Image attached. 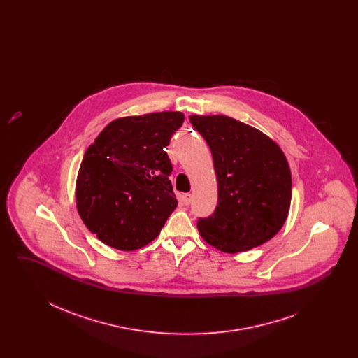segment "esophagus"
Wrapping results in <instances>:
<instances>
[{
	"label": "esophagus",
	"instance_id": "esophagus-1",
	"mask_svg": "<svg viewBox=\"0 0 358 358\" xmlns=\"http://www.w3.org/2000/svg\"><path fill=\"white\" fill-rule=\"evenodd\" d=\"M181 201H182V204L189 205L192 203V194L190 193H187V194H184L182 196V199H181Z\"/></svg>",
	"mask_w": 358,
	"mask_h": 358
}]
</instances>
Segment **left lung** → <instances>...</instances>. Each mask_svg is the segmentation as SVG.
<instances>
[{
    "instance_id": "1",
    "label": "left lung",
    "mask_w": 358,
    "mask_h": 358,
    "mask_svg": "<svg viewBox=\"0 0 358 358\" xmlns=\"http://www.w3.org/2000/svg\"><path fill=\"white\" fill-rule=\"evenodd\" d=\"M217 177V206L197 228L205 241L236 254L273 238L289 215L291 171L280 148L255 127L225 115H190Z\"/></svg>"
}]
</instances>
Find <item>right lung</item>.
Wrapping results in <instances>:
<instances>
[{
	"label": "right lung",
	"instance_id": "add662e5",
	"mask_svg": "<svg viewBox=\"0 0 358 358\" xmlns=\"http://www.w3.org/2000/svg\"><path fill=\"white\" fill-rule=\"evenodd\" d=\"M182 123L178 111L124 117L108 123L87 149L76 206L104 244L133 251L158 236L177 206L165 149Z\"/></svg>",
	"mask_w": 358,
	"mask_h": 358
}]
</instances>
